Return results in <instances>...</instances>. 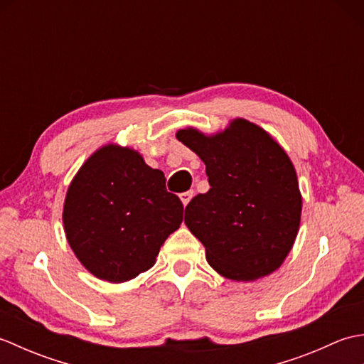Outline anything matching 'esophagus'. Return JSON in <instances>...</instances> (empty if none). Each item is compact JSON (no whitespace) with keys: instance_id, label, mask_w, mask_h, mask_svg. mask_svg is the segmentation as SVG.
Returning <instances> with one entry per match:
<instances>
[{"instance_id":"esophagus-1","label":"esophagus","mask_w":364,"mask_h":364,"mask_svg":"<svg viewBox=\"0 0 364 364\" xmlns=\"http://www.w3.org/2000/svg\"><path fill=\"white\" fill-rule=\"evenodd\" d=\"M194 197V191H188V192H183V194H180V198L184 206H188V203L191 202V198Z\"/></svg>"}]
</instances>
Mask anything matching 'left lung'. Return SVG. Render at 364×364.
I'll use <instances>...</instances> for the list:
<instances>
[{"instance_id": "1", "label": "left lung", "mask_w": 364, "mask_h": 364, "mask_svg": "<svg viewBox=\"0 0 364 364\" xmlns=\"http://www.w3.org/2000/svg\"><path fill=\"white\" fill-rule=\"evenodd\" d=\"M176 139L205 162L211 189L184 211V223L219 275L255 282L283 264L299 233L301 194L283 146L242 117L218 133L194 127Z\"/></svg>"}]
</instances>
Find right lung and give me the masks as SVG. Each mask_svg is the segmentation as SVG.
Wrapping results in <instances>:
<instances>
[{"instance_id": "add662e5", "label": "right lung", "mask_w": 364, "mask_h": 364, "mask_svg": "<svg viewBox=\"0 0 364 364\" xmlns=\"http://www.w3.org/2000/svg\"><path fill=\"white\" fill-rule=\"evenodd\" d=\"M63 222L84 269L100 280L123 283L154 266L162 244L181 225L183 203L141 153L109 142L75 173Z\"/></svg>"}]
</instances>
